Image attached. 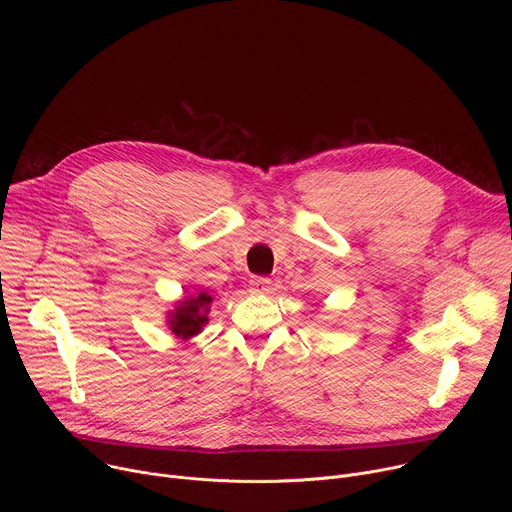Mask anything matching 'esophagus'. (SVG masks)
Wrapping results in <instances>:
<instances>
[{
    "instance_id": "1",
    "label": "esophagus",
    "mask_w": 512,
    "mask_h": 512,
    "mask_svg": "<svg viewBox=\"0 0 512 512\" xmlns=\"http://www.w3.org/2000/svg\"><path fill=\"white\" fill-rule=\"evenodd\" d=\"M269 287H271V279L269 277H253L251 281H249V289L253 291V294H267L269 291Z\"/></svg>"
}]
</instances>
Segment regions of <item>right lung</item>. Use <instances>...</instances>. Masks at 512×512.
<instances>
[{
	"mask_svg": "<svg viewBox=\"0 0 512 512\" xmlns=\"http://www.w3.org/2000/svg\"><path fill=\"white\" fill-rule=\"evenodd\" d=\"M212 298L208 294H198L196 298H190L180 304V308L170 316V328L180 338H190L202 330L206 324V314Z\"/></svg>",
	"mask_w": 512,
	"mask_h": 512,
	"instance_id": "1",
	"label": "right lung"
}]
</instances>
